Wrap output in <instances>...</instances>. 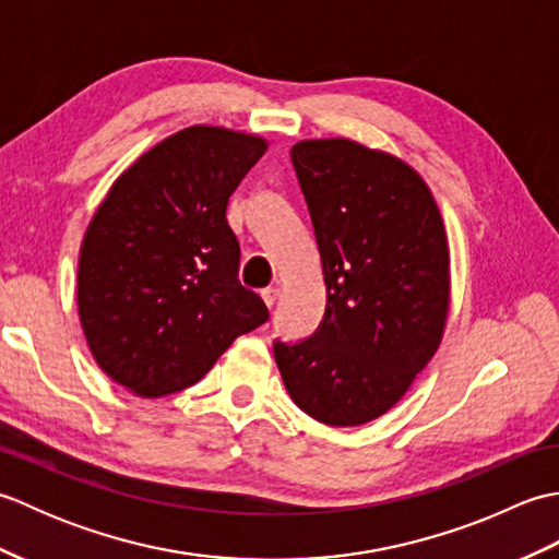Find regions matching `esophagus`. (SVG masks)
<instances>
[{
  "instance_id": "1",
  "label": "esophagus",
  "mask_w": 559,
  "mask_h": 559,
  "mask_svg": "<svg viewBox=\"0 0 559 559\" xmlns=\"http://www.w3.org/2000/svg\"><path fill=\"white\" fill-rule=\"evenodd\" d=\"M261 298H264V302L271 307L273 302L281 298V288L278 286H269V288L261 290Z\"/></svg>"
}]
</instances>
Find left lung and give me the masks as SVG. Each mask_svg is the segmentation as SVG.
Wrapping results in <instances>:
<instances>
[{
	"label": "left lung",
	"mask_w": 559,
	"mask_h": 559,
	"mask_svg": "<svg viewBox=\"0 0 559 559\" xmlns=\"http://www.w3.org/2000/svg\"><path fill=\"white\" fill-rule=\"evenodd\" d=\"M322 259L326 310L314 336L276 341L295 406L331 427L391 411L432 360L451 302L442 213L423 175L346 136L290 151Z\"/></svg>",
	"instance_id": "8db88e82"
}]
</instances>
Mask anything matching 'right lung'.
I'll list each match as a JSON object with an SVG mask.
<instances>
[{
	"label": "right lung",
	"instance_id": "add662e5",
	"mask_svg": "<svg viewBox=\"0 0 559 559\" xmlns=\"http://www.w3.org/2000/svg\"><path fill=\"white\" fill-rule=\"evenodd\" d=\"M269 141L228 127L180 129L112 182L83 235L76 310L112 382L158 399L197 384L230 343L269 319L237 281L225 211Z\"/></svg>",
	"mask_w": 559,
	"mask_h": 559
}]
</instances>
